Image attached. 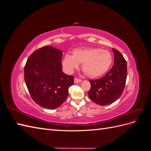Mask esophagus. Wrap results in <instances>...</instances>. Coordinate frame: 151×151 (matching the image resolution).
I'll return each instance as SVG.
<instances>
[{
    "instance_id": "esophagus-1",
    "label": "esophagus",
    "mask_w": 151,
    "mask_h": 151,
    "mask_svg": "<svg viewBox=\"0 0 151 151\" xmlns=\"http://www.w3.org/2000/svg\"><path fill=\"white\" fill-rule=\"evenodd\" d=\"M81 81H82V80H81V79H78V78H77V77H76V78L74 79V83H81Z\"/></svg>"
}]
</instances>
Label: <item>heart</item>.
Returning <instances> with one entry per match:
<instances>
[{"instance_id":"b5f03b06","label":"heart","mask_w":151,"mask_h":151,"mask_svg":"<svg viewBox=\"0 0 151 151\" xmlns=\"http://www.w3.org/2000/svg\"><path fill=\"white\" fill-rule=\"evenodd\" d=\"M113 62L111 53L108 50L99 48L76 49L72 56L66 54L62 60V65L67 72L71 73L83 64L84 74L94 78L101 76L111 67Z\"/></svg>"}]
</instances>
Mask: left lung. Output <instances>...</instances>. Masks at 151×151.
Returning a JSON list of instances; mask_svg holds the SVG:
<instances>
[{"instance_id": "8db88e82", "label": "left lung", "mask_w": 151, "mask_h": 151, "mask_svg": "<svg viewBox=\"0 0 151 151\" xmlns=\"http://www.w3.org/2000/svg\"><path fill=\"white\" fill-rule=\"evenodd\" d=\"M114 65L103 77L89 80V98L101 106L115 102L122 94L126 84L127 65L125 59L118 50L113 48Z\"/></svg>"}]
</instances>
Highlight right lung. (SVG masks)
<instances>
[{"mask_svg":"<svg viewBox=\"0 0 151 151\" xmlns=\"http://www.w3.org/2000/svg\"><path fill=\"white\" fill-rule=\"evenodd\" d=\"M62 52L50 46L36 50L24 66V81L33 101L43 108L59 107L68 96L74 77L62 70Z\"/></svg>","mask_w":151,"mask_h":151,"instance_id":"right-lung-1","label":"right lung"}]
</instances>
